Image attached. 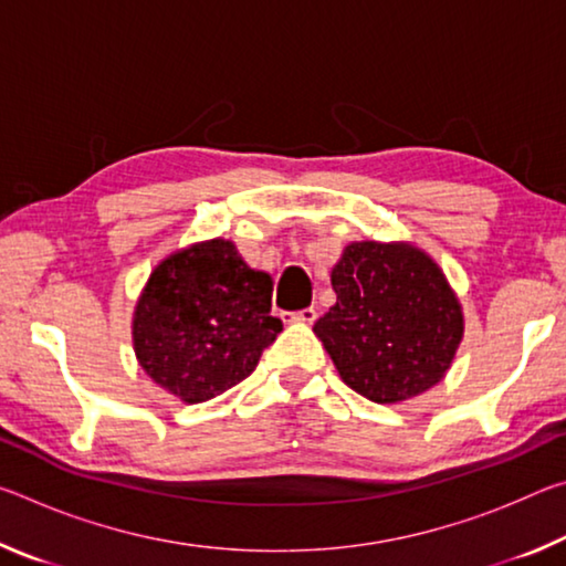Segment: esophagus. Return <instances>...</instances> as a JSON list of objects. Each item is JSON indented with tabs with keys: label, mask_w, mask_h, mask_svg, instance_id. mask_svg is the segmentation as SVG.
Masks as SVG:
<instances>
[{
	"label": "esophagus",
	"mask_w": 566,
	"mask_h": 566,
	"mask_svg": "<svg viewBox=\"0 0 566 566\" xmlns=\"http://www.w3.org/2000/svg\"><path fill=\"white\" fill-rule=\"evenodd\" d=\"M292 322H302V324H314V319H317V310L314 306H306V310H300L290 314Z\"/></svg>",
	"instance_id": "1"
}]
</instances>
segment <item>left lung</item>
<instances>
[{
    "label": "left lung",
    "instance_id": "1",
    "mask_svg": "<svg viewBox=\"0 0 566 566\" xmlns=\"http://www.w3.org/2000/svg\"><path fill=\"white\" fill-rule=\"evenodd\" d=\"M337 304L314 334L342 381L377 405H397L442 381L464 337L459 296L411 242H352L332 266Z\"/></svg>",
    "mask_w": 566,
    "mask_h": 566
}]
</instances>
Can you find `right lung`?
<instances>
[{
  "mask_svg": "<svg viewBox=\"0 0 566 566\" xmlns=\"http://www.w3.org/2000/svg\"><path fill=\"white\" fill-rule=\"evenodd\" d=\"M270 310L272 276L234 242H195L151 270L134 306V354L157 387L202 405L252 375L282 332Z\"/></svg>",
  "mask_w": 566,
  "mask_h": 566,
  "instance_id": "right-lung-1",
  "label": "right lung"
}]
</instances>
